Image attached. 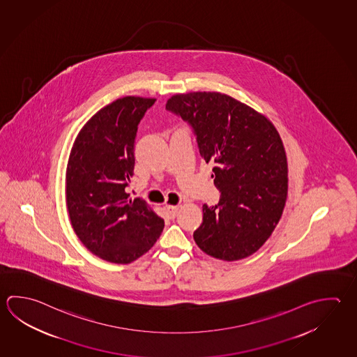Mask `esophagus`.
Instances as JSON below:
<instances>
[{
	"label": "esophagus",
	"mask_w": 357,
	"mask_h": 357,
	"mask_svg": "<svg viewBox=\"0 0 357 357\" xmlns=\"http://www.w3.org/2000/svg\"><path fill=\"white\" fill-rule=\"evenodd\" d=\"M178 211V206H167V214L171 219H174Z\"/></svg>",
	"instance_id": "34e87169"
}]
</instances>
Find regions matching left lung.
<instances>
[{
  "instance_id": "obj_1",
  "label": "left lung",
  "mask_w": 357,
  "mask_h": 357,
  "mask_svg": "<svg viewBox=\"0 0 357 357\" xmlns=\"http://www.w3.org/2000/svg\"><path fill=\"white\" fill-rule=\"evenodd\" d=\"M166 109L191 127L220 191L215 206H202L196 244L218 259L247 258L271 236L284 208L287 157L278 132L258 112L215 91L176 94Z\"/></svg>"
}]
</instances>
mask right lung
Here are the masks:
<instances>
[{
  "mask_svg": "<svg viewBox=\"0 0 357 357\" xmlns=\"http://www.w3.org/2000/svg\"><path fill=\"white\" fill-rule=\"evenodd\" d=\"M155 99L124 97L97 112L80 130L66 169L73 229L99 258L128 264L147 253L165 221L142 199L130 200L138 124Z\"/></svg>",
  "mask_w": 357,
  "mask_h": 357,
  "instance_id": "obj_1",
  "label": "right lung"
}]
</instances>
